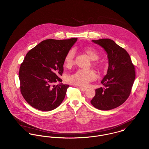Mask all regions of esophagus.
<instances>
[{"label":"esophagus","mask_w":149,"mask_h":149,"mask_svg":"<svg viewBox=\"0 0 149 149\" xmlns=\"http://www.w3.org/2000/svg\"><path fill=\"white\" fill-rule=\"evenodd\" d=\"M79 89L81 90V91H86L87 90V88H84V87H79Z\"/></svg>","instance_id":"34e87169"}]
</instances>
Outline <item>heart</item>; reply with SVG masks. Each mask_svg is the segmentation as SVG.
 I'll return each mask as SVG.
<instances>
[{
  "mask_svg": "<svg viewBox=\"0 0 149 149\" xmlns=\"http://www.w3.org/2000/svg\"><path fill=\"white\" fill-rule=\"evenodd\" d=\"M83 51L92 61H95L98 59V53L95 49L91 47H86L83 49ZM75 54V50L71 49L66 54L64 58V62L67 67H70L74 65ZM95 78L96 75L92 70L80 69L69 75L68 77L67 80L72 84L86 86L90 81L95 80Z\"/></svg>",
  "mask_w": 149,
  "mask_h": 149,
  "instance_id": "obj_1",
  "label": "heart"
}]
</instances>
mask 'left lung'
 Segmentation results:
<instances>
[{"mask_svg":"<svg viewBox=\"0 0 149 149\" xmlns=\"http://www.w3.org/2000/svg\"><path fill=\"white\" fill-rule=\"evenodd\" d=\"M92 41L104 49L109 67L101 81L104 87L95 90L96 95L91 103L99 110H111L123 104L130 96L136 77L134 66L128 52L113 40Z\"/></svg>","mask_w":149,"mask_h":149,"instance_id":"obj_1","label":"left lung"}]
</instances>
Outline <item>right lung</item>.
I'll return each instance as SVG.
<instances>
[{
  "label": "right lung",
  "mask_w": 149,
  "mask_h": 149,
  "mask_svg": "<svg viewBox=\"0 0 149 149\" xmlns=\"http://www.w3.org/2000/svg\"><path fill=\"white\" fill-rule=\"evenodd\" d=\"M77 38L47 39L30 50L19 71L21 93L27 102L38 110L57 108L65 98L68 84L58 77L63 71L64 58Z\"/></svg>",
  "instance_id": "add662e5"
}]
</instances>
